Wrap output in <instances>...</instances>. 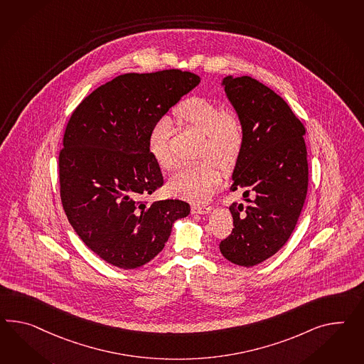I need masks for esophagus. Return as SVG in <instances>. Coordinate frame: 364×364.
<instances>
[{"label":"esophagus","instance_id":"obj_1","mask_svg":"<svg viewBox=\"0 0 364 364\" xmlns=\"http://www.w3.org/2000/svg\"><path fill=\"white\" fill-rule=\"evenodd\" d=\"M210 211H211L210 205H198V203L191 205V213L193 214H208Z\"/></svg>","mask_w":364,"mask_h":364}]
</instances>
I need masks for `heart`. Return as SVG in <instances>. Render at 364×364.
Returning a JSON list of instances; mask_svg holds the SVG:
<instances>
[{
  "mask_svg": "<svg viewBox=\"0 0 364 364\" xmlns=\"http://www.w3.org/2000/svg\"><path fill=\"white\" fill-rule=\"evenodd\" d=\"M174 114L181 125L203 136L199 156L205 159L178 168L168 181V193L187 200L203 202L214 194L222 181V168L213 160L223 166L232 165L242 151V129L232 117L227 116L220 104L203 97L179 104ZM168 119H159L151 127L148 139L151 157L165 170L174 165L168 151Z\"/></svg>",
  "mask_w": 364,
  "mask_h": 364,
  "instance_id": "obj_1",
  "label": "heart"
}]
</instances>
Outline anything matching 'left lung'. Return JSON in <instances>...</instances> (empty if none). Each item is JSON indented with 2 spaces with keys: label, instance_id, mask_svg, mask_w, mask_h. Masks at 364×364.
<instances>
[{
  "label": "left lung",
  "instance_id": "left-lung-1",
  "mask_svg": "<svg viewBox=\"0 0 364 364\" xmlns=\"http://www.w3.org/2000/svg\"><path fill=\"white\" fill-rule=\"evenodd\" d=\"M224 92L242 125V148L231 190L245 203H232V233L220 242L224 257L253 267L288 242L308 193L305 127L287 102L251 76H225Z\"/></svg>",
  "mask_w": 364,
  "mask_h": 364
}]
</instances>
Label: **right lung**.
I'll return each mask as SVG.
<instances>
[{"mask_svg":"<svg viewBox=\"0 0 364 364\" xmlns=\"http://www.w3.org/2000/svg\"><path fill=\"white\" fill-rule=\"evenodd\" d=\"M200 77L165 70L125 74L76 107L59 154L60 199L84 244L122 269L145 265L164 250L173 223L190 214L179 199L142 202L164 183L148 149L149 132Z\"/></svg>","mask_w":364,"mask_h":364,"instance_id":"obj_1","label":"right lung"}]
</instances>
